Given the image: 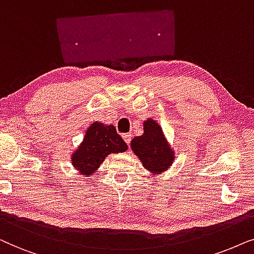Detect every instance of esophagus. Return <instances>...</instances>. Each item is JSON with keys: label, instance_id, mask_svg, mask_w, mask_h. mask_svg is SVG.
Returning <instances> with one entry per match:
<instances>
[{"label": "esophagus", "instance_id": "obj_1", "mask_svg": "<svg viewBox=\"0 0 254 254\" xmlns=\"http://www.w3.org/2000/svg\"><path fill=\"white\" fill-rule=\"evenodd\" d=\"M122 137H123L125 143H127V145H130V143H131V134L130 133H124Z\"/></svg>", "mask_w": 254, "mask_h": 254}]
</instances>
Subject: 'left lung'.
I'll list each match as a JSON object with an SVG mask.
<instances>
[{
	"label": "left lung",
	"instance_id": "1",
	"mask_svg": "<svg viewBox=\"0 0 254 254\" xmlns=\"http://www.w3.org/2000/svg\"><path fill=\"white\" fill-rule=\"evenodd\" d=\"M131 148L143 162V166L155 174L167 170L174 160V152L171 150L161 127L153 120L144 122V134L133 138Z\"/></svg>",
	"mask_w": 254,
	"mask_h": 254
}]
</instances>
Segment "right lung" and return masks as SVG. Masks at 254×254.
<instances>
[{"instance_id":"obj_1","label":"right lung","mask_w":254,"mask_h":254,"mask_svg":"<svg viewBox=\"0 0 254 254\" xmlns=\"http://www.w3.org/2000/svg\"><path fill=\"white\" fill-rule=\"evenodd\" d=\"M127 150V143L117 133L114 125L95 122L86 131L83 141L73 154L72 164L81 174L90 175L100 167L108 154Z\"/></svg>"}]
</instances>
